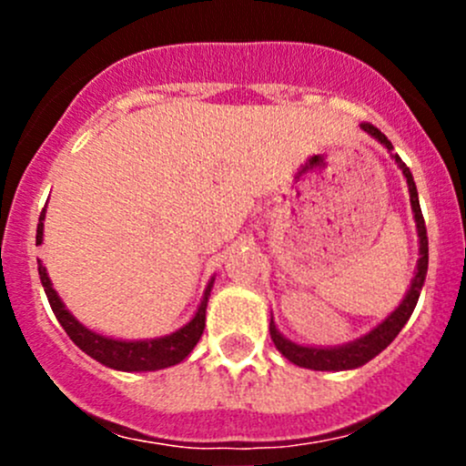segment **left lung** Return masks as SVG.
Listing matches in <instances>:
<instances>
[{"instance_id": "8db88e82", "label": "left lung", "mask_w": 466, "mask_h": 466, "mask_svg": "<svg viewBox=\"0 0 466 466\" xmlns=\"http://www.w3.org/2000/svg\"><path fill=\"white\" fill-rule=\"evenodd\" d=\"M360 128H363L368 135H372V137L383 144L385 148L392 150L390 139L385 137L379 128H374L372 124H360ZM392 159L397 162V167L401 168L403 177H406L408 182V191H410V207L417 223V237H420V259H417V270L410 281V289H408L406 298L401 299V304H399V307L394 309L383 322L377 324V327H374L370 333H365V336L347 342V345H338V347L298 345V342L281 336L279 329H277V324L272 322L270 318L272 342H275L277 350L281 351V356H286L293 365H299V368H307V370H318V372H342V370L360 368V365H365L368 360H372L374 356H379L380 351H383L385 347L397 338V333L401 331L403 324L408 322V318H410L412 311H415L417 299H420V293H421V286H424V279H426V270H429V237H426V223H424V216H421L420 196H417V187H415V180H412L410 168L401 162L399 155H392Z\"/></svg>"}]
</instances>
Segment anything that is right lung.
<instances>
[{
  "mask_svg": "<svg viewBox=\"0 0 466 466\" xmlns=\"http://www.w3.org/2000/svg\"><path fill=\"white\" fill-rule=\"evenodd\" d=\"M45 209L40 214V223H37V234H35V246H40L42 237H45ZM37 272H40V281L45 286V293L49 298L51 311L56 313L58 322L63 324V329L67 331V336L72 338L74 345L81 347L87 356H92L94 360H98L101 365L112 370H121V372H155V370L171 368L177 365L180 360H185L191 354V350L196 347V342L200 340L205 331V311L207 302H209L211 286L214 279L207 284L203 299H200L198 311L194 313L189 322L185 327H180L177 331L168 333L162 338H148V340H116V338L101 336V333L92 331L86 324H81L72 313L65 309L63 299L58 298V293L54 290L49 275H46V268L42 266V261H37Z\"/></svg>",
  "mask_w": 466,
  "mask_h": 466,
  "instance_id": "add662e5",
  "label": "right lung"
}]
</instances>
